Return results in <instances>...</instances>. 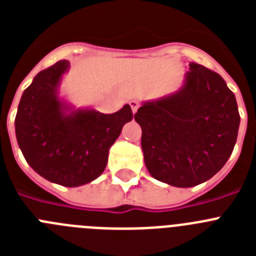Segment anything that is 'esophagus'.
Listing matches in <instances>:
<instances>
[{"mask_svg":"<svg viewBox=\"0 0 256 256\" xmlns=\"http://www.w3.org/2000/svg\"><path fill=\"white\" fill-rule=\"evenodd\" d=\"M130 108H132L133 114H136V112H137V110H138V108H140V104H138V101H136V100H130Z\"/></svg>","mask_w":256,"mask_h":256,"instance_id":"34e87169","label":"esophagus"}]
</instances>
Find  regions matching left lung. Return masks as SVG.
I'll list each match as a JSON object with an SVG mask.
<instances>
[{"mask_svg":"<svg viewBox=\"0 0 256 256\" xmlns=\"http://www.w3.org/2000/svg\"><path fill=\"white\" fill-rule=\"evenodd\" d=\"M148 173L174 187H194L216 176L236 144V97L218 73L190 62L174 94L142 104L134 115Z\"/></svg>","mask_w":256,"mask_h":256,"instance_id":"8db88e82","label":"left lung"}]
</instances>
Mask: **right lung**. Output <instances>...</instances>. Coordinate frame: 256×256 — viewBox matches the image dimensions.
Returning a JSON list of instances; mask_svg holds the SVG:
<instances>
[{"instance_id":"1","label":"right lung","mask_w":256,"mask_h":256,"mask_svg":"<svg viewBox=\"0 0 256 256\" xmlns=\"http://www.w3.org/2000/svg\"><path fill=\"white\" fill-rule=\"evenodd\" d=\"M69 68V61L60 60L34 76L20 98L15 133L26 162L40 177L78 187L102 174L108 148L133 112L130 105L114 114L68 105L58 97V86Z\"/></svg>"}]
</instances>
